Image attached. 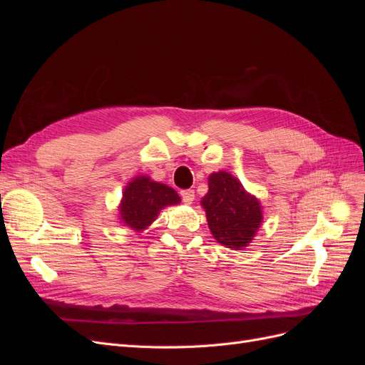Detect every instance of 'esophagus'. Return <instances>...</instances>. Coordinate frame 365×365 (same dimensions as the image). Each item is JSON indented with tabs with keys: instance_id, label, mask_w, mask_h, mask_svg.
I'll return each mask as SVG.
<instances>
[{
	"instance_id": "1",
	"label": "esophagus",
	"mask_w": 365,
	"mask_h": 365,
	"mask_svg": "<svg viewBox=\"0 0 365 365\" xmlns=\"http://www.w3.org/2000/svg\"><path fill=\"white\" fill-rule=\"evenodd\" d=\"M181 197H182V202L184 204H192L195 200V192L192 189H187V190H181L180 192Z\"/></svg>"
}]
</instances>
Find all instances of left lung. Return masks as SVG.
Listing matches in <instances>:
<instances>
[{"label": "left lung", "mask_w": 365, "mask_h": 365, "mask_svg": "<svg viewBox=\"0 0 365 365\" xmlns=\"http://www.w3.org/2000/svg\"><path fill=\"white\" fill-rule=\"evenodd\" d=\"M201 204L212 235L228 248L247 247L262 222L259 201L227 172L210 175L208 192Z\"/></svg>", "instance_id": "8db88e82"}]
</instances>
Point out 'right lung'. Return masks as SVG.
Here are the masks:
<instances>
[{
  "label": "right lung",
  "instance_id": "add662e5",
  "mask_svg": "<svg viewBox=\"0 0 365 365\" xmlns=\"http://www.w3.org/2000/svg\"><path fill=\"white\" fill-rule=\"evenodd\" d=\"M180 201L181 197L172 187L150 181L146 176H138L125 189L120 215L130 228L143 230L153 222L163 207Z\"/></svg>",
  "mask_w": 365,
  "mask_h": 365
}]
</instances>
